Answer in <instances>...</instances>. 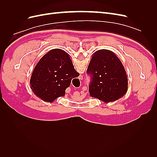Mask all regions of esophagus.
<instances>
[{
    "label": "esophagus",
    "mask_w": 157,
    "mask_h": 157,
    "mask_svg": "<svg viewBox=\"0 0 157 157\" xmlns=\"http://www.w3.org/2000/svg\"><path fill=\"white\" fill-rule=\"evenodd\" d=\"M79 80H82L83 79V76L82 75H80L79 77H78Z\"/></svg>",
    "instance_id": "obj_1"
}]
</instances>
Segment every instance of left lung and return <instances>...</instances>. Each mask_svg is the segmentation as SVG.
Here are the masks:
<instances>
[{"instance_id":"1","label":"left lung","mask_w":157,"mask_h":157,"mask_svg":"<svg viewBox=\"0 0 157 157\" xmlns=\"http://www.w3.org/2000/svg\"><path fill=\"white\" fill-rule=\"evenodd\" d=\"M91 77L90 96L105 103L121 98L128 90V78L124 66L113 52L99 50L94 52L87 69Z\"/></svg>"}]
</instances>
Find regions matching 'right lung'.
<instances>
[{
    "mask_svg": "<svg viewBox=\"0 0 157 157\" xmlns=\"http://www.w3.org/2000/svg\"><path fill=\"white\" fill-rule=\"evenodd\" d=\"M76 74L79 75L67 52L58 48L51 50L33 70L31 88L42 100L52 103L65 96V90L70 86L72 78H76Z\"/></svg>",
    "mask_w": 157,
    "mask_h": 157,
    "instance_id": "right-lung-1",
    "label": "right lung"
}]
</instances>
